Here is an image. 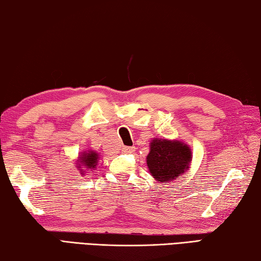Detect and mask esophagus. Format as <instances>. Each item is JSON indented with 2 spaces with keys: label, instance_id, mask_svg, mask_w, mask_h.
I'll list each match as a JSON object with an SVG mask.
<instances>
[{
  "label": "esophagus",
  "instance_id": "34e87169",
  "mask_svg": "<svg viewBox=\"0 0 261 261\" xmlns=\"http://www.w3.org/2000/svg\"><path fill=\"white\" fill-rule=\"evenodd\" d=\"M135 147L134 146H125L122 148V152L125 153V154H130V153H134L135 152Z\"/></svg>",
  "mask_w": 261,
  "mask_h": 261
}]
</instances>
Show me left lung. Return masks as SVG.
I'll use <instances>...</instances> for the list:
<instances>
[{"mask_svg":"<svg viewBox=\"0 0 261 261\" xmlns=\"http://www.w3.org/2000/svg\"><path fill=\"white\" fill-rule=\"evenodd\" d=\"M147 167L158 182H171L189 169L191 148L183 141L154 138L149 144Z\"/></svg>","mask_w":261,"mask_h":261,"instance_id":"left-lung-1","label":"left lung"}]
</instances>
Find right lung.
Instances as JSON below:
<instances>
[{
	"instance_id": "obj_1",
	"label": "right lung",
	"mask_w": 261,
	"mask_h": 261,
	"mask_svg": "<svg viewBox=\"0 0 261 261\" xmlns=\"http://www.w3.org/2000/svg\"><path fill=\"white\" fill-rule=\"evenodd\" d=\"M98 159L99 155L98 153L94 151H85L83 152L81 155L78 156L77 160V167L78 170H81L82 175H85L87 173L86 170H94V168L96 167V163H98Z\"/></svg>"
}]
</instances>
